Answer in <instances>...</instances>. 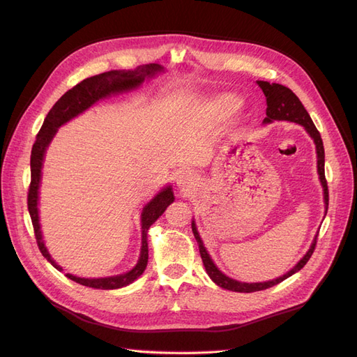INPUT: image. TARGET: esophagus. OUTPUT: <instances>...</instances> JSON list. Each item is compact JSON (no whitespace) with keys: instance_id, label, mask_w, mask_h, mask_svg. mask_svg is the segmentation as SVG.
<instances>
[{"instance_id":"obj_1","label":"esophagus","mask_w":357,"mask_h":357,"mask_svg":"<svg viewBox=\"0 0 357 357\" xmlns=\"http://www.w3.org/2000/svg\"><path fill=\"white\" fill-rule=\"evenodd\" d=\"M193 185V174L190 171H181L177 176V186L183 190H188Z\"/></svg>"}]
</instances>
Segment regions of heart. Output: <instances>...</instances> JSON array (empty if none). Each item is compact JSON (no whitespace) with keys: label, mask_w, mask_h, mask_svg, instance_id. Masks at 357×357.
<instances>
[{"label":"heart","mask_w":357,"mask_h":357,"mask_svg":"<svg viewBox=\"0 0 357 357\" xmlns=\"http://www.w3.org/2000/svg\"><path fill=\"white\" fill-rule=\"evenodd\" d=\"M236 107H238V98L232 93H223L207 102L205 113L213 121H223V119L229 117L235 112Z\"/></svg>","instance_id":"b5f03b06"}]
</instances>
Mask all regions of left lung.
Masks as SVG:
<instances>
[{
  "mask_svg": "<svg viewBox=\"0 0 357 357\" xmlns=\"http://www.w3.org/2000/svg\"><path fill=\"white\" fill-rule=\"evenodd\" d=\"M259 84V88L262 89L265 98H266V117L264 119V123H271L274 121H289V122H295L299 123L305 128V131L310 134V137L314 139L316 143V150H317V171L320 176V183L323 186V197H325V204H326V211H328V205H329V190H328V181L325 177V149H323V142L320 132L317 131V128L312 123L311 117L308 114V112L305 110V107L302 105V102L299 101L298 96L291 92L289 88L283 84L278 83H268V82H262L257 80L256 82ZM192 232L195 235V240L198 241L199 245V253H201V259L202 264L205 266V271L210 275V278L213 282L223 287L228 289L232 291H243V294H250V291H257V290H265L268 287H273L278 283H282L283 280H286L287 277L294 275L295 273H298L301 268H304L305 264L310 261V257L314 252L316 244H317V235L312 240L310 250L304 255V257L290 269L289 273H286L284 275L278 277L275 280H271V282H264V283H240L236 280H232L229 277H226L222 271H219V268L214 265L213 259L210 257L208 252L205 250L204 243L201 240V236L197 231V225L195 222L192 220Z\"/></svg>",
  "mask_w": 357,
  "mask_h": 357,
  "instance_id": "1",
  "label": "left lung"
}]
</instances>
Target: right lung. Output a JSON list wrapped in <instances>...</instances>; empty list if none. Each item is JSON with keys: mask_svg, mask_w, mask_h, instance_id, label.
I'll use <instances>...</instances> for the list:
<instances>
[{"mask_svg": "<svg viewBox=\"0 0 357 357\" xmlns=\"http://www.w3.org/2000/svg\"><path fill=\"white\" fill-rule=\"evenodd\" d=\"M158 71H162V67L158 66V63H150V66L138 67L134 71H107L98 75H93V77L84 79L83 82L75 84L74 88H71L61 96L55 102V105L52 107L45 119V122H43V126L40 128L36 143L31 150V183L28 189V211L31 215L32 226H34V234L40 252L58 269V271H61L62 268L53 261L47 252V248L45 247L38 223V188L41 178L43 158H45L46 149L61 125L68 122L70 119L80 114L86 109H89L92 104L100 101L101 98H105V96L138 88L146 77H152ZM172 201H174V193H172L171 186H168L165 189H162L149 204H146V207L142 211V253H139L138 262L131 271L104 278H82L71 274H67V277L79 284L102 290L119 289L131 284L134 280H137L144 273V269L147 266V231L150 226L158 220L159 215L167 210V207Z\"/></svg>", "mask_w": 357, "mask_h": 357, "instance_id": "add662e5", "label": "right lung"}]
</instances>
